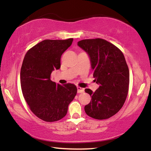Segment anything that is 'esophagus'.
<instances>
[{
  "label": "esophagus",
  "instance_id": "obj_1",
  "mask_svg": "<svg viewBox=\"0 0 151 151\" xmlns=\"http://www.w3.org/2000/svg\"><path fill=\"white\" fill-rule=\"evenodd\" d=\"M84 91H85V88H81V87H80V86H78L77 87L78 93H83Z\"/></svg>",
  "mask_w": 151,
  "mask_h": 151
}]
</instances>
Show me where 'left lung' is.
Segmentation results:
<instances>
[{
    "label": "left lung",
    "instance_id": "8db88e82",
    "mask_svg": "<svg viewBox=\"0 0 151 151\" xmlns=\"http://www.w3.org/2000/svg\"><path fill=\"white\" fill-rule=\"evenodd\" d=\"M78 46L90 57L94 81L100 85L95 92L85 90L92 98L85 112L95 119H109L121 110L129 92V70L123 53L102 39L82 40Z\"/></svg>",
    "mask_w": 151,
    "mask_h": 151
}]
</instances>
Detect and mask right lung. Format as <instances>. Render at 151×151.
Here are the masks:
<instances>
[{
  "mask_svg": "<svg viewBox=\"0 0 151 151\" xmlns=\"http://www.w3.org/2000/svg\"><path fill=\"white\" fill-rule=\"evenodd\" d=\"M73 41L42 40L24 56L20 70L22 94L30 111L44 121L55 122L65 116L77 93L73 84L60 85L50 80L51 73L59 69L61 56Z\"/></svg>",
  "mask_w": 151,
  "mask_h": 151,
  "instance_id": "right-lung-1",
  "label": "right lung"
}]
</instances>
